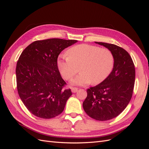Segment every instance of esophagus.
Here are the masks:
<instances>
[{
  "mask_svg": "<svg viewBox=\"0 0 149 149\" xmlns=\"http://www.w3.org/2000/svg\"><path fill=\"white\" fill-rule=\"evenodd\" d=\"M71 91L73 93H76L78 91V88L76 87H73L71 88Z\"/></svg>",
  "mask_w": 149,
  "mask_h": 149,
  "instance_id": "esophagus-1",
  "label": "esophagus"
}]
</instances>
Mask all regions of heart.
Here are the masks:
<instances>
[{
  "label": "heart",
  "instance_id": "heart-1",
  "mask_svg": "<svg viewBox=\"0 0 149 149\" xmlns=\"http://www.w3.org/2000/svg\"><path fill=\"white\" fill-rule=\"evenodd\" d=\"M67 53L68 56L58 59V67L66 80L71 79L79 70L81 71L73 80V84L100 83L107 78L113 68V53L106 48L81 44L70 48Z\"/></svg>",
  "mask_w": 149,
  "mask_h": 149
}]
</instances>
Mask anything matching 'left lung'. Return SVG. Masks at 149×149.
<instances>
[{"label":"left lung","mask_w":149,"mask_h":149,"mask_svg":"<svg viewBox=\"0 0 149 149\" xmlns=\"http://www.w3.org/2000/svg\"><path fill=\"white\" fill-rule=\"evenodd\" d=\"M95 42L113 53L114 68L105 80L87 89L83 106L91 118L108 120L119 116L131 100L136 71L131 56L124 48L114 44Z\"/></svg>","instance_id":"left-lung-1"}]
</instances>
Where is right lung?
<instances>
[{
	"mask_svg": "<svg viewBox=\"0 0 149 149\" xmlns=\"http://www.w3.org/2000/svg\"><path fill=\"white\" fill-rule=\"evenodd\" d=\"M75 40L50 38L37 40L22 52L17 63V88L27 109L38 118L51 119L63 111L71 95L57 65L62 50Z\"/></svg>",
	"mask_w": 149,
	"mask_h": 149,
	"instance_id": "1",
	"label": "right lung"
}]
</instances>
